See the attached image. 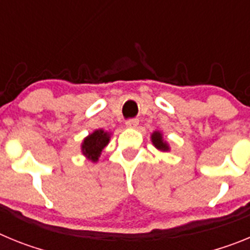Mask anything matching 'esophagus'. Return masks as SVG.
<instances>
[{"label": "esophagus", "mask_w": 250, "mask_h": 250, "mask_svg": "<svg viewBox=\"0 0 250 250\" xmlns=\"http://www.w3.org/2000/svg\"><path fill=\"white\" fill-rule=\"evenodd\" d=\"M125 125H126L127 127H136L139 125V120L138 119H127V120L125 121Z\"/></svg>", "instance_id": "esophagus-1"}]
</instances>
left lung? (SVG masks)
Segmentation results:
<instances>
[{
	"mask_svg": "<svg viewBox=\"0 0 250 250\" xmlns=\"http://www.w3.org/2000/svg\"><path fill=\"white\" fill-rule=\"evenodd\" d=\"M152 143H154V145H155L156 147H158L159 150H167L169 147H167V145L165 144L164 141H163V136H161L160 132H154L152 134Z\"/></svg>",
	"mask_w": 250,
	"mask_h": 250,
	"instance_id": "obj_1",
	"label": "left lung"
}]
</instances>
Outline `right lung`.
<instances>
[{
    "label": "right lung",
    "instance_id": "right-lung-1",
    "mask_svg": "<svg viewBox=\"0 0 250 250\" xmlns=\"http://www.w3.org/2000/svg\"><path fill=\"white\" fill-rule=\"evenodd\" d=\"M109 134L104 130H96L83 140V152L90 160L96 161L100 156L104 147L109 143Z\"/></svg>",
    "mask_w": 250,
    "mask_h": 250
}]
</instances>
